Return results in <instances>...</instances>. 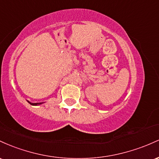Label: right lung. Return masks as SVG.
Here are the masks:
<instances>
[{"instance_id": "obj_1", "label": "right lung", "mask_w": 159, "mask_h": 159, "mask_svg": "<svg viewBox=\"0 0 159 159\" xmlns=\"http://www.w3.org/2000/svg\"><path fill=\"white\" fill-rule=\"evenodd\" d=\"M28 102L30 104L34 105V106H37V105H40V104H41V103H31L30 101H28Z\"/></svg>"}]
</instances>
